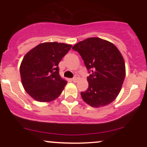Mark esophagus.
<instances>
[{
    "instance_id": "34e87169",
    "label": "esophagus",
    "mask_w": 147,
    "mask_h": 147,
    "mask_svg": "<svg viewBox=\"0 0 147 147\" xmlns=\"http://www.w3.org/2000/svg\"><path fill=\"white\" fill-rule=\"evenodd\" d=\"M77 79H78V77H77V76H75V77H73V78L72 79V81L73 82H77Z\"/></svg>"
}]
</instances>
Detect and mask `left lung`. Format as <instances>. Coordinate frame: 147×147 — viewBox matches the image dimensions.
Masks as SVG:
<instances>
[{"mask_svg":"<svg viewBox=\"0 0 147 147\" xmlns=\"http://www.w3.org/2000/svg\"><path fill=\"white\" fill-rule=\"evenodd\" d=\"M82 57L90 75L88 88L81 92L86 104L95 108L113 102L120 92L126 75L120 52L111 42L97 37L86 38L72 47Z\"/></svg>","mask_w":147,"mask_h":147,"instance_id":"left-lung-1","label":"left lung"}]
</instances>
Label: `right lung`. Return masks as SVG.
<instances>
[{
  "instance_id": "obj_1",
  "label": "right lung",
  "mask_w": 147,
  "mask_h": 147,
  "mask_svg": "<svg viewBox=\"0 0 147 147\" xmlns=\"http://www.w3.org/2000/svg\"><path fill=\"white\" fill-rule=\"evenodd\" d=\"M71 45L47 42L29 51L20 66L23 88L35 100L49 102L59 97L67 82L59 75L58 65Z\"/></svg>"
}]
</instances>
